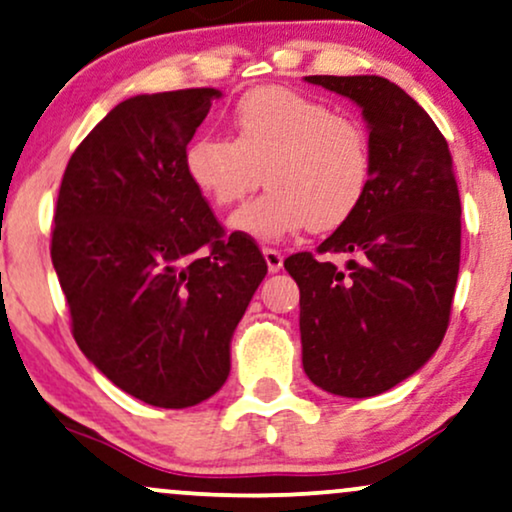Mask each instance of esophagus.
I'll list each match as a JSON object with an SVG mask.
<instances>
[{
    "label": "esophagus",
    "instance_id": "obj_1",
    "mask_svg": "<svg viewBox=\"0 0 512 512\" xmlns=\"http://www.w3.org/2000/svg\"><path fill=\"white\" fill-rule=\"evenodd\" d=\"M264 260H267V267H269V274H276V271L283 269V255L274 248H264L262 250Z\"/></svg>",
    "mask_w": 512,
    "mask_h": 512
}]
</instances>
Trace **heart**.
<instances>
[{"label":"heart","mask_w":512,"mask_h":512,"mask_svg":"<svg viewBox=\"0 0 512 512\" xmlns=\"http://www.w3.org/2000/svg\"><path fill=\"white\" fill-rule=\"evenodd\" d=\"M236 137L193 139L184 167L193 186L219 208L260 186L269 191L229 217V229L278 243L312 226L333 231L354 217L373 177V151L357 120L290 89H255L231 115Z\"/></svg>","instance_id":"obj_1"}]
</instances>
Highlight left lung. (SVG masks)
Here are the masks:
<instances>
[{"mask_svg":"<svg viewBox=\"0 0 512 512\" xmlns=\"http://www.w3.org/2000/svg\"><path fill=\"white\" fill-rule=\"evenodd\" d=\"M361 108L373 177L361 208L319 245L349 271L290 255L300 288L302 366L338 397L383 394L442 342L461 264V198L449 144L404 89L378 75H309Z\"/></svg>","mask_w":512,"mask_h":512,"instance_id":"left-lung-1","label":"left lung"}]
</instances>
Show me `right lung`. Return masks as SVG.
Wrapping results in <instances>:
<instances>
[{"mask_svg": "<svg viewBox=\"0 0 512 512\" xmlns=\"http://www.w3.org/2000/svg\"><path fill=\"white\" fill-rule=\"evenodd\" d=\"M217 89L139 94L77 146L56 200L51 262L92 364L160 409L210 399L267 276L252 238L212 215L184 167Z\"/></svg>", "mask_w": 512, "mask_h": 512, "instance_id": "1", "label": "right lung"}]
</instances>
